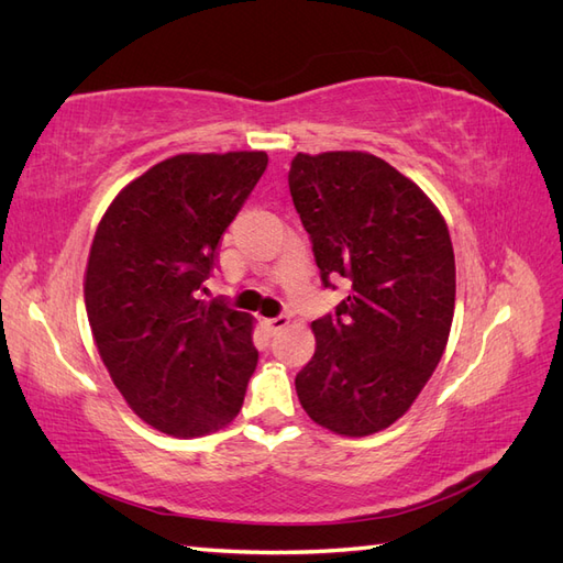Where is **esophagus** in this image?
Wrapping results in <instances>:
<instances>
[{"instance_id":"obj_1","label":"esophagus","mask_w":563,"mask_h":563,"mask_svg":"<svg viewBox=\"0 0 563 563\" xmlns=\"http://www.w3.org/2000/svg\"><path fill=\"white\" fill-rule=\"evenodd\" d=\"M265 323H267V329L272 331V333H279L282 329H286L288 323H291V319L288 317H284V314H279V317H272V319H265Z\"/></svg>"}]
</instances>
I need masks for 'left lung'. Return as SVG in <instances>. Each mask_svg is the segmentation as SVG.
<instances>
[{
  "label": "left lung",
  "instance_id": "obj_1",
  "mask_svg": "<svg viewBox=\"0 0 563 563\" xmlns=\"http://www.w3.org/2000/svg\"><path fill=\"white\" fill-rule=\"evenodd\" d=\"M288 187L323 284H352L333 317L312 321L317 350L296 376L300 406L333 434H376L411 408L449 343L446 220L411 178L360 150L298 152Z\"/></svg>",
  "mask_w": 563,
  "mask_h": 563
}]
</instances>
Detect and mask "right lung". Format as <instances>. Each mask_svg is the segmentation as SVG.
<instances>
[{"label": "right lung", "instance_id": "add662e5", "mask_svg": "<svg viewBox=\"0 0 563 563\" xmlns=\"http://www.w3.org/2000/svg\"><path fill=\"white\" fill-rule=\"evenodd\" d=\"M265 166V152L174 155L122 187L93 234L84 300L98 354L131 411L168 437L242 411L255 319L197 291Z\"/></svg>", "mask_w": 563, "mask_h": 563}]
</instances>
